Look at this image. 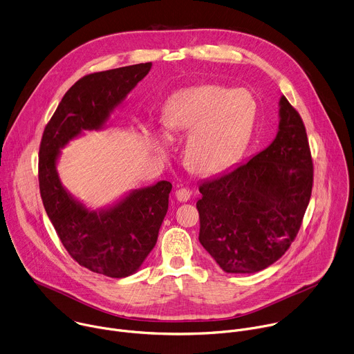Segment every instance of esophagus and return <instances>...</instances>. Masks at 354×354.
<instances>
[{
	"instance_id": "esophagus-1",
	"label": "esophagus",
	"mask_w": 354,
	"mask_h": 354,
	"mask_svg": "<svg viewBox=\"0 0 354 354\" xmlns=\"http://www.w3.org/2000/svg\"><path fill=\"white\" fill-rule=\"evenodd\" d=\"M191 195H192V191L189 188H185V187H181L176 191V198L180 202H187L191 198Z\"/></svg>"
}]
</instances>
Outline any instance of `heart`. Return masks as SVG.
Instances as JSON below:
<instances>
[{
	"label": "heart",
	"mask_w": 354,
	"mask_h": 354,
	"mask_svg": "<svg viewBox=\"0 0 354 354\" xmlns=\"http://www.w3.org/2000/svg\"><path fill=\"white\" fill-rule=\"evenodd\" d=\"M245 97L253 104L248 116L249 100ZM254 117L255 103L250 93L207 85L171 96L162 120L170 131L189 132L185 145L187 165L198 173H215L233 162Z\"/></svg>",
	"instance_id": "1"
}]
</instances>
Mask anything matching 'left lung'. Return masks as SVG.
I'll use <instances>...</instances> for the list:
<instances>
[{
  "mask_svg": "<svg viewBox=\"0 0 354 354\" xmlns=\"http://www.w3.org/2000/svg\"><path fill=\"white\" fill-rule=\"evenodd\" d=\"M279 132L250 162L199 184V243L229 273H254L295 241L308 206L314 165L299 111L280 97Z\"/></svg>",
  "mask_w": 354,
  "mask_h": 354,
  "instance_id": "8db88e82",
  "label": "left lung"
}]
</instances>
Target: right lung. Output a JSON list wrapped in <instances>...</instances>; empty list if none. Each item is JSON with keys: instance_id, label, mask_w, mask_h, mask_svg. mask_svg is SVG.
Listing matches in <instances>:
<instances>
[{"instance_id": "add662e5", "label": "right lung", "mask_w": 354, "mask_h": 354, "mask_svg": "<svg viewBox=\"0 0 354 354\" xmlns=\"http://www.w3.org/2000/svg\"><path fill=\"white\" fill-rule=\"evenodd\" d=\"M151 66L152 62L135 64L77 81L47 122L39 149L40 196L59 241L81 266L110 277L132 274L153 250L169 209L171 184L160 181L133 191L96 214L64 189L55 160L59 148L82 129L100 128Z\"/></svg>"}]
</instances>
